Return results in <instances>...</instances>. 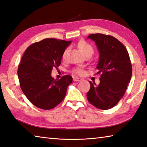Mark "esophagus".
Instances as JSON below:
<instances>
[{
  "label": "esophagus",
  "mask_w": 147,
  "mask_h": 147,
  "mask_svg": "<svg viewBox=\"0 0 147 147\" xmlns=\"http://www.w3.org/2000/svg\"><path fill=\"white\" fill-rule=\"evenodd\" d=\"M82 79L80 78L73 77V81H74V82H80V81H82Z\"/></svg>",
  "instance_id": "obj_1"
}]
</instances>
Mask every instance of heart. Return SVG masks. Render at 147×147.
I'll return each instance as SVG.
<instances>
[{
    "label": "heart",
    "instance_id": "b5f03b06",
    "mask_svg": "<svg viewBox=\"0 0 147 147\" xmlns=\"http://www.w3.org/2000/svg\"><path fill=\"white\" fill-rule=\"evenodd\" d=\"M78 47L81 51V52L85 57L88 55H92L94 53V48L92 46L85 41H80L78 43ZM67 50H65L62 54V59H64L65 58L66 53H67ZM73 73L77 75H83L84 74V71L80 67H75L73 69Z\"/></svg>",
    "mask_w": 147,
    "mask_h": 147
}]
</instances>
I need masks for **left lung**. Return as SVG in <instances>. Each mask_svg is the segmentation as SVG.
Masks as SVG:
<instances>
[{
    "mask_svg": "<svg viewBox=\"0 0 147 147\" xmlns=\"http://www.w3.org/2000/svg\"><path fill=\"white\" fill-rule=\"evenodd\" d=\"M88 38L96 42L99 52L97 69L100 75L98 85L89 82L88 102L97 108L108 110L115 106L124 95L132 76V64L128 51L115 37L92 34Z\"/></svg>",
    "mask_w": 147,
    "mask_h": 147,
    "instance_id": "obj_1",
    "label": "left lung"
}]
</instances>
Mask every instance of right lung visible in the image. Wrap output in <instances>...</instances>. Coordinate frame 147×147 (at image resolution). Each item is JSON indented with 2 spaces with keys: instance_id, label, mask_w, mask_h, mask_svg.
<instances>
[{
  "instance_id": "obj_1",
  "label": "right lung",
  "mask_w": 147,
  "mask_h": 147,
  "mask_svg": "<svg viewBox=\"0 0 147 147\" xmlns=\"http://www.w3.org/2000/svg\"><path fill=\"white\" fill-rule=\"evenodd\" d=\"M71 41L53 38L42 39L30 45L18 68L20 88L32 104L42 110H51L64 99L70 75L55 80L51 76L60 65L62 54Z\"/></svg>"
}]
</instances>
